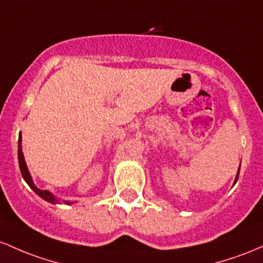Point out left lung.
Instances as JSON below:
<instances>
[{
    "mask_svg": "<svg viewBox=\"0 0 263 263\" xmlns=\"http://www.w3.org/2000/svg\"><path fill=\"white\" fill-rule=\"evenodd\" d=\"M238 173H240V167H238ZM238 173H237V175H236V179H235V182L237 181V179H238Z\"/></svg>",
    "mask_w": 263,
    "mask_h": 263,
    "instance_id": "1",
    "label": "left lung"
}]
</instances>
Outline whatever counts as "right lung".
I'll return each instance as SVG.
<instances>
[{
    "instance_id": "1",
    "label": "right lung",
    "mask_w": 263,
    "mask_h": 263,
    "mask_svg": "<svg viewBox=\"0 0 263 263\" xmlns=\"http://www.w3.org/2000/svg\"><path fill=\"white\" fill-rule=\"evenodd\" d=\"M21 135H20V139H18V164H20V170H21V174H22L23 179H25V181L27 182L29 185V187L32 189V190L34 191V193L37 194V195H40L42 199L46 200V201L51 202V203H58V200L55 199L54 196L52 195L49 191L47 190H41V189H38L36 185H34L33 180L31 178V174H29V171L27 169V165H26V161H25V156H23V153H22V146H21ZM66 203H72V201H63Z\"/></svg>"
}]
</instances>
